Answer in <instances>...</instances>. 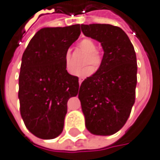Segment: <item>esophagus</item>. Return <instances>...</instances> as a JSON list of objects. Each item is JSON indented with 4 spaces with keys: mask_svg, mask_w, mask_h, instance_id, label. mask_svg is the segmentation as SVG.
<instances>
[{
    "mask_svg": "<svg viewBox=\"0 0 160 160\" xmlns=\"http://www.w3.org/2000/svg\"><path fill=\"white\" fill-rule=\"evenodd\" d=\"M83 80H84L83 78H79V85H80V84H82V82H83Z\"/></svg>",
    "mask_w": 160,
    "mask_h": 160,
    "instance_id": "34e87169",
    "label": "esophagus"
}]
</instances>
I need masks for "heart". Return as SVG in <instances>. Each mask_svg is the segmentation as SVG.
Wrapping results in <instances>:
<instances>
[{"mask_svg":"<svg viewBox=\"0 0 160 160\" xmlns=\"http://www.w3.org/2000/svg\"><path fill=\"white\" fill-rule=\"evenodd\" d=\"M79 48L87 53V57L84 64L89 65L92 63L96 68H98L102 65V56L101 55L99 51L96 50V43L91 39V38H84L79 42ZM64 64H65V68L68 73H72V63H71V55L70 52H67L64 56ZM94 72V68L92 66H86L83 68L77 69L75 71L74 75L81 77H86V76L92 75Z\"/></svg>","mask_w":160,"mask_h":160,"instance_id":"heart-1","label":"heart"}]
</instances>
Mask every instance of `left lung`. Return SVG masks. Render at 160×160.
<instances>
[{"mask_svg": "<svg viewBox=\"0 0 160 160\" xmlns=\"http://www.w3.org/2000/svg\"><path fill=\"white\" fill-rule=\"evenodd\" d=\"M81 28L85 36L100 42L104 52L99 69L79 88L85 126L94 135H112L126 123L135 102L136 53L119 27L82 24Z\"/></svg>", "mask_w": 160, "mask_h": 160, "instance_id": "obj_1", "label": "left lung"}]
</instances>
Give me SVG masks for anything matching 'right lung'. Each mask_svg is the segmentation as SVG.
I'll list each match as a JSON object with an SVG mask.
<instances>
[{
  "mask_svg": "<svg viewBox=\"0 0 160 160\" xmlns=\"http://www.w3.org/2000/svg\"><path fill=\"white\" fill-rule=\"evenodd\" d=\"M80 34V24L41 28L22 55L20 114L27 129L38 138L50 140L63 132L68 101L79 90L78 77L67 72L64 56Z\"/></svg>",
  "mask_w": 160,
  "mask_h": 160,
  "instance_id": "add662e5",
  "label": "right lung"
}]
</instances>
